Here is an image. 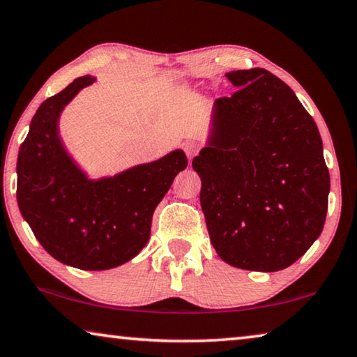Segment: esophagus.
Instances as JSON below:
<instances>
[{
	"label": "esophagus",
	"instance_id": "34e87169",
	"mask_svg": "<svg viewBox=\"0 0 357 357\" xmlns=\"http://www.w3.org/2000/svg\"><path fill=\"white\" fill-rule=\"evenodd\" d=\"M199 149H200V146L195 143V141H188V143L184 144V151H185V155H188V158H189V162L192 160V158H194L197 154H199Z\"/></svg>",
	"mask_w": 357,
	"mask_h": 357
}]
</instances>
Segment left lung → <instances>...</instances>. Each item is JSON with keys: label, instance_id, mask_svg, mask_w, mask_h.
I'll list each match as a JSON object with an SVG mask.
<instances>
[{"label": "left lung", "instance_id": "8db88e82", "mask_svg": "<svg viewBox=\"0 0 357 357\" xmlns=\"http://www.w3.org/2000/svg\"><path fill=\"white\" fill-rule=\"evenodd\" d=\"M238 89L214 101L205 148L192 160L218 256L278 271L319 238L331 190L322 139L292 89L264 68L230 71Z\"/></svg>", "mask_w": 357, "mask_h": 357}]
</instances>
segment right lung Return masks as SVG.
I'll return each mask as SVG.
<instances>
[{
	"label": "right lung",
	"mask_w": 357,
	"mask_h": 357,
	"mask_svg": "<svg viewBox=\"0 0 357 357\" xmlns=\"http://www.w3.org/2000/svg\"><path fill=\"white\" fill-rule=\"evenodd\" d=\"M82 76L38 107L17 158V203L36 240L59 262L109 270L148 245L152 214L188 167L183 149L114 176L92 179L66 151L60 116L84 87Z\"/></svg>",
	"instance_id": "right-lung-1"
}]
</instances>
